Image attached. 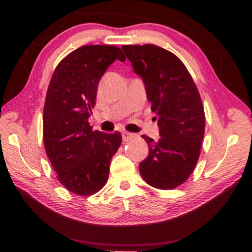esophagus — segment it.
Listing matches in <instances>:
<instances>
[{
  "mask_svg": "<svg viewBox=\"0 0 252 252\" xmlns=\"http://www.w3.org/2000/svg\"><path fill=\"white\" fill-rule=\"evenodd\" d=\"M132 136H133V134L130 133V132H127V131L122 132V139H123V141H125V142H127L129 140H131Z\"/></svg>",
  "mask_w": 252,
  "mask_h": 252,
  "instance_id": "esophagus-1",
  "label": "esophagus"
}]
</instances>
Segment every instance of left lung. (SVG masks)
<instances>
[{
    "label": "left lung",
    "instance_id": "left-lung-1",
    "mask_svg": "<svg viewBox=\"0 0 252 252\" xmlns=\"http://www.w3.org/2000/svg\"><path fill=\"white\" fill-rule=\"evenodd\" d=\"M158 118L161 138L142 135L149 155L139 165L148 185L171 190L189 179L201 152L203 103L192 76L176 54L153 44L122 45Z\"/></svg>",
    "mask_w": 252,
    "mask_h": 252
}]
</instances>
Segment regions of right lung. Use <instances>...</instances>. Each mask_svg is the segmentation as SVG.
I'll list each match as a JSON object with an SVG mask.
<instances>
[{
	"label": "right lung",
	"mask_w": 252,
	"mask_h": 252,
	"mask_svg": "<svg viewBox=\"0 0 252 252\" xmlns=\"http://www.w3.org/2000/svg\"><path fill=\"white\" fill-rule=\"evenodd\" d=\"M114 45H83L55 67L43 109L46 155L62 186L78 195H91L105 186L110 162L122 142L120 132L92 130L89 117L96 101L101 76L116 60Z\"/></svg>",
	"instance_id": "1"
}]
</instances>
